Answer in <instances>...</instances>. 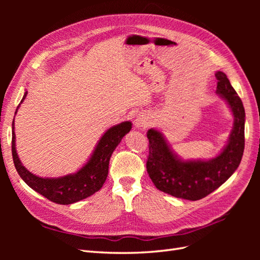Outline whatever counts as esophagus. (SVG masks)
I'll list each match as a JSON object with an SVG mask.
<instances>
[{"label":"esophagus","mask_w":260,"mask_h":260,"mask_svg":"<svg viewBox=\"0 0 260 260\" xmlns=\"http://www.w3.org/2000/svg\"><path fill=\"white\" fill-rule=\"evenodd\" d=\"M149 124V119L145 114H139L135 119V125L138 129H145Z\"/></svg>","instance_id":"obj_1"}]
</instances>
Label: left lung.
Returning a JSON list of instances; mask_svg holds the SVG:
<instances>
[{
    "label": "left lung",
    "mask_w": 260,
    "mask_h": 260,
    "mask_svg": "<svg viewBox=\"0 0 260 260\" xmlns=\"http://www.w3.org/2000/svg\"><path fill=\"white\" fill-rule=\"evenodd\" d=\"M216 93L225 101L233 115V128L228 143L211 159H183L171 148L162 133H146L149 154L147 174L159 191L178 199L198 201L222 185L238 169L244 152L245 111L241 99L224 73L217 72Z\"/></svg>",
    "instance_id": "8db88e82"
}]
</instances>
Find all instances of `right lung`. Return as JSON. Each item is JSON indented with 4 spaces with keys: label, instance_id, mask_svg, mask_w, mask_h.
<instances>
[{
    "label": "right lung",
    "instance_id": "add662e5",
    "mask_svg": "<svg viewBox=\"0 0 260 260\" xmlns=\"http://www.w3.org/2000/svg\"><path fill=\"white\" fill-rule=\"evenodd\" d=\"M28 92L23 94L20 104L26 99ZM20 104L17 106L16 115ZM15 121L12 123V154L15 168L25 182L44 198L60 205H69L82 201L103 186L108 175L109 159L115 148L121 142L122 138L131 130V121H123L105 131L90 156L89 160L75 174L58 178H42L34 175L21 164L16 151Z\"/></svg>",
    "mask_w": 260,
    "mask_h": 260
}]
</instances>
